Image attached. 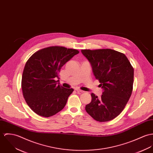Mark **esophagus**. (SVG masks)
Segmentation results:
<instances>
[{
  "label": "esophagus",
  "mask_w": 153,
  "mask_h": 153,
  "mask_svg": "<svg viewBox=\"0 0 153 153\" xmlns=\"http://www.w3.org/2000/svg\"><path fill=\"white\" fill-rule=\"evenodd\" d=\"M75 90L77 91L78 93H84V92H85L84 91H83V90H80V89H78V88H76Z\"/></svg>",
  "instance_id": "34e87169"
}]
</instances>
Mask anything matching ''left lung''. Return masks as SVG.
I'll return each instance as SVG.
<instances>
[{
    "instance_id": "8db88e82",
    "label": "left lung",
    "mask_w": 153,
    "mask_h": 153,
    "mask_svg": "<svg viewBox=\"0 0 153 153\" xmlns=\"http://www.w3.org/2000/svg\"><path fill=\"white\" fill-rule=\"evenodd\" d=\"M82 53L103 88L100 98L91 94L92 100L85 111L97 121L111 120L121 113L131 95L134 68L124 54L112 49H85Z\"/></svg>"
}]
</instances>
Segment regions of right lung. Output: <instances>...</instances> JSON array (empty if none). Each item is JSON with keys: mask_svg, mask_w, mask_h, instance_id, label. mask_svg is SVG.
<instances>
[{"mask_svg": "<svg viewBox=\"0 0 153 153\" xmlns=\"http://www.w3.org/2000/svg\"><path fill=\"white\" fill-rule=\"evenodd\" d=\"M79 51L51 46L35 52L26 62L22 77L23 97L37 114L49 117L65 106L73 88H64L55 79L62 66Z\"/></svg>", "mask_w": 153, "mask_h": 153, "instance_id": "right-lung-1", "label": "right lung"}]
</instances>
